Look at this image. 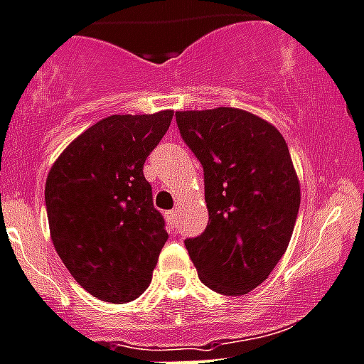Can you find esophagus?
I'll list each match as a JSON object with an SVG mask.
<instances>
[{
    "mask_svg": "<svg viewBox=\"0 0 364 364\" xmlns=\"http://www.w3.org/2000/svg\"><path fill=\"white\" fill-rule=\"evenodd\" d=\"M166 218H168L169 225H171V227H175V225H176V210H168V213H166Z\"/></svg>",
    "mask_w": 364,
    "mask_h": 364,
    "instance_id": "1",
    "label": "esophagus"
}]
</instances>
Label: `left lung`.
<instances>
[{"label": "left lung", "mask_w": 364, "mask_h": 364, "mask_svg": "<svg viewBox=\"0 0 364 364\" xmlns=\"http://www.w3.org/2000/svg\"><path fill=\"white\" fill-rule=\"evenodd\" d=\"M184 143L203 166L209 223L186 240L207 288L240 296L255 289L288 250L300 182L282 134L232 107L176 112Z\"/></svg>", "instance_id": "obj_1"}]
</instances>
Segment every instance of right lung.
<instances>
[{"mask_svg":"<svg viewBox=\"0 0 364 364\" xmlns=\"http://www.w3.org/2000/svg\"><path fill=\"white\" fill-rule=\"evenodd\" d=\"M171 119L173 110L105 117L48 173L44 200L55 250L76 282L103 302L143 295L168 241L143 166Z\"/></svg>","mask_w":364,"mask_h":364,"instance_id":"1","label":"right lung"}]
</instances>
